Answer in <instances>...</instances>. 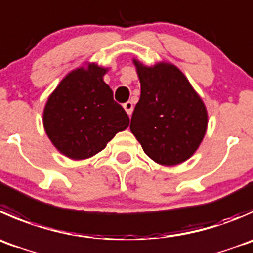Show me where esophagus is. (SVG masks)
<instances>
[{
	"label": "esophagus",
	"instance_id": "esophagus-1",
	"mask_svg": "<svg viewBox=\"0 0 253 253\" xmlns=\"http://www.w3.org/2000/svg\"><path fill=\"white\" fill-rule=\"evenodd\" d=\"M124 109H125V111L128 114V116H131L132 111H133V104H132L131 101H127L126 104H124Z\"/></svg>",
	"mask_w": 253,
	"mask_h": 253
}]
</instances>
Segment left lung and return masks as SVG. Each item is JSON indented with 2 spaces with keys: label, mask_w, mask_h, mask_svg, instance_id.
Listing matches in <instances>:
<instances>
[{
  "label": "left lung",
  "mask_w": 253,
  "mask_h": 253,
  "mask_svg": "<svg viewBox=\"0 0 253 253\" xmlns=\"http://www.w3.org/2000/svg\"><path fill=\"white\" fill-rule=\"evenodd\" d=\"M141 97L131 132L144 153L161 166H176L199 148L208 128L204 101L178 67L168 61L144 65L133 58Z\"/></svg>",
  "instance_id": "obj_1"
}]
</instances>
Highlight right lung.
Segmentation results:
<instances>
[{
	"label": "right lung",
	"instance_id": "right-lung-1",
	"mask_svg": "<svg viewBox=\"0 0 253 253\" xmlns=\"http://www.w3.org/2000/svg\"><path fill=\"white\" fill-rule=\"evenodd\" d=\"M110 68L85 63L68 73L49 95L43 111V126L53 146L74 161L95 156L129 119L114 100L104 82Z\"/></svg>",
	"mask_w": 253,
	"mask_h": 253
}]
</instances>
